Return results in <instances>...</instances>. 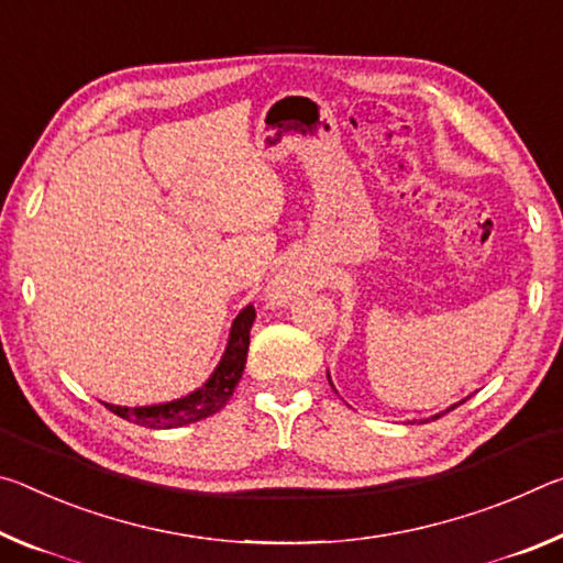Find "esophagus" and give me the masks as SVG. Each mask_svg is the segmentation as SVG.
I'll list each match as a JSON object with an SVG mask.
<instances>
[{
    "mask_svg": "<svg viewBox=\"0 0 563 563\" xmlns=\"http://www.w3.org/2000/svg\"><path fill=\"white\" fill-rule=\"evenodd\" d=\"M276 299H289V294H291V284L289 282H282L279 287H276Z\"/></svg>",
    "mask_w": 563,
    "mask_h": 563,
    "instance_id": "obj_1",
    "label": "esophagus"
}]
</instances>
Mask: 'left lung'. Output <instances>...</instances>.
Listing matches in <instances>:
<instances>
[{
	"label": "left lung",
	"mask_w": 563,
	"mask_h": 563,
	"mask_svg": "<svg viewBox=\"0 0 563 563\" xmlns=\"http://www.w3.org/2000/svg\"><path fill=\"white\" fill-rule=\"evenodd\" d=\"M329 384H331V379H329ZM464 401H466V399H464ZM459 404H462V401H459ZM459 404H454V407H459ZM454 407H449L446 411H451V409H454ZM446 411H441V413H437V417H431V419H439V417H444ZM423 421H429V419H423Z\"/></svg>",
	"instance_id": "1"
}]
</instances>
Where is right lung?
Instances as JSON below:
<instances>
[{
  "instance_id": "right-lung-1",
  "label": "right lung",
  "mask_w": 563,
  "mask_h": 563,
  "mask_svg": "<svg viewBox=\"0 0 563 563\" xmlns=\"http://www.w3.org/2000/svg\"><path fill=\"white\" fill-rule=\"evenodd\" d=\"M256 319V311L252 303L239 311L232 331H229V344L224 349V356L217 364L214 374L209 376L205 386L191 391L181 399H174L167 404H154V407H117V404H104V407L132 423H140L146 429H177L187 427L211 417L219 409L227 407L232 399L239 379L244 374L246 352H249V331Z\"/></svg>"
}]
</instances>
